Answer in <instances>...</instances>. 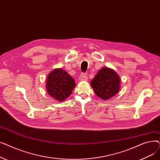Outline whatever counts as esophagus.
<instances>
[{"label":"esophagus","mask_w":160,"mask_h":160,"mask_svg":"<svg viewBox=\"0 0 160 160\" xmlns=\"http://www.w3.org/2000/svg\"><path fill=\"white\" fill-rule=\"evenodd\" d=\"M79 80H80V81H87L88 80V76L86 74L82 73L80 76Z\"/></svg>","instance_id":"34e87169"}]
</instances>
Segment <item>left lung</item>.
<instances>
[{
	"label": "left lung",
	"instance_id": "8db88e82",
	"mask_svg": "<svg viewBox=\"0 0 160 160\" xmlns=\"http://www.w3.org/2000/svg\"><path fill=\"white\" fill-rule=\"evenodd\" d=\"M91 85L98 97L108 100L119 92L120 78L113 69L104 67L92 79Z\"/></svg>",
	"mask_w": 160,
	"mask_h": 160
}]
</instances>
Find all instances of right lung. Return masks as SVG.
I'll return each mask as SVG.
<instances>
[{
  "label": "right lung",
  "mask_w": 160,
  "mask_h": 160,
  "mask_svg": "<svg viewBox=\"0 0 160 160\" xmlns=\"http://www.w3.org/2000/svg\"><path fill=\"white\" fill-rule=\"evenodd\" d=\"M76 86L74 80L65 71L56 69L48 76L47 90L48 94L58 101H63L72 93Z\"/></svg>",
  "instance_id": "obj_1"
}]
</instances>
